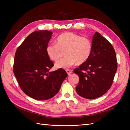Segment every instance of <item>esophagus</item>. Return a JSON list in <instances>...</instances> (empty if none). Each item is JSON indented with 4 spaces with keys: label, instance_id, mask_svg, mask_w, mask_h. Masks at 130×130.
I'll list each match as a JSON object with an SVG mask.
<instances>
[{
    "label": "esophagus",
    "instance_id": "obj_1",
    "mask_svg": "<svg viewBox=\"0 0 130 130\" xmlns=\"http://www.w3.org/2000/svg\"><path fill=\"white\" fill-rule=\"evenodd\" d=\"M66 72L67 73L68 75H70L72 73V71L71 70V69H66Z\"/></svg>",
    "mask_w": 130,
    "mask_h": 130
}]
</instances>
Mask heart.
I'll return each instance as SVG.
<instances>
[{
	"label": "heart",
	"mask_w": 130,
	"mask_h": 130,
	"mask_svg": "<svg viewBox=\"0 0 130 130\" xmlns=\"http://www.w3.org/2000/svg\"><path fill=\"white\" fill-rule=\"evenodd\" d=\"M56 43L47 45L46 52L48 57L57 61L65 51L66 57L55 64L57 68H68L77 63L80 64L89 59L92 51V43L87 37L72 32H65L60 34L56 40Z\"/></svg>",
	"instance_id": "1"
}]
</instances>
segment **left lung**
I'll return each instance as SVG.
<instances>
[{"instance_id": "1", "label": "left lung", "mask_w": 130, "mask_h": 130, "mask_svg": "<svg viewBox=\"0 0 130 130\" xmlns=\"http://www.w3.org/2000/svg\"><path fill=\"white\" fill-rule=\"evenodd\" d=\"M117 68L118 62L113 46L99 32H95L90 57L74 70L79 78L75 88L77 94L88 99L103 95L111 87Z\"/></svg>"}]
</instances>
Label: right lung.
<instances>
[{
    "label": "right lung",
    "mask_w": 130,
    "mask_h": 130,
    "mask_svg": "<svg viewBox=\"0 0 130 130\" xmlns=\"http://www.w3.org/2000/svg\"><path fill=\"white\" fill-rule=\"evenodd\" d=\"M52 34L47 30L34 31L18 47L15 55L13 72L19 85L25 94L36 100L55 96L68 75L62 68L49 71L54 64L46 47Z\"/></svg>",
    "instance_id": "obj_1"
}]
</instances>
